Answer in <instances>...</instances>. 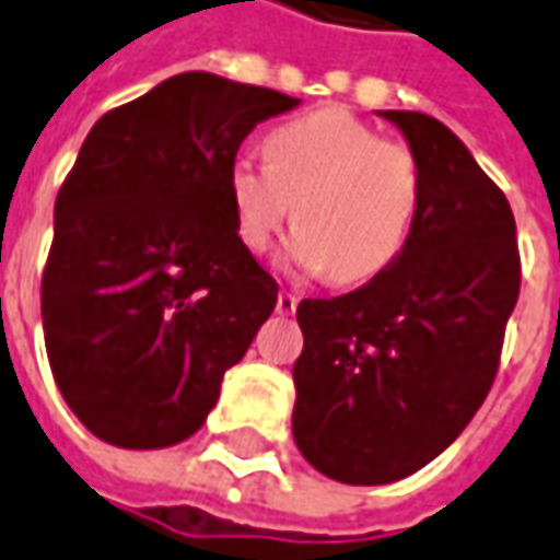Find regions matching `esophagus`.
I'll use <instances>...</instances> for the list:
<instances>
[{"instance_id": "34e87169", "label": "esophagus", "mask_w": 560, "mask_h": 560, "mask_svg": "<svg viewBox=\"0 0 560 560\" xmlns=\"http://www.w3.org/2000/svg\"><path fill=\"white\" fill-rule=\"evenodd\" d=\"M295 307H299V295H292V292H280V295H277V314L289 317Z\"/></svg>"}]
</instances>
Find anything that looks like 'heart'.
<instances>
[{
  "label": "heart",
  "instance_id": "heart-1",
  "mask_svg": "<svg viewBox=\"0 0 560 560\" xmlns=\"http://www.w3.org/2000/svg\"><path fill=\"white\" fill-rule=\"evenodd\" d=\"M261 150L265 166L234 160L228 168L236 236L249 253L271 246L289 212V265L326 271L339 287L373 280L407 249L425 172L404 141H385L345 110H314L273 126Z\"/></svg>",
  "mask_w": 560,
  "mask_h": 560
}]
</instances>
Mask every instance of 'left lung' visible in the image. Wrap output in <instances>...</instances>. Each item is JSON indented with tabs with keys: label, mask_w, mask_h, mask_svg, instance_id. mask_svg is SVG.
<instances>
[{
	"label": "left lung",
	"mask_w": 560,
	"mask_h": 560,
	"mask_svg": "<svg viewBox=\"0 0 560 560\" xmlns=\"http://www.w3.org/2000/svg\"><path fill=\"white\" fill-rule=\"evenodd\" d=\"M425 172L410 243L348 295L305 299L292 438L341 483H392L453 444L499 370L521 289L515 215L441 119L378 110Z\"/></svg>",
	"instance_id": "left-lung-1"
}]
</instances>
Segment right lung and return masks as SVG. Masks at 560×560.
I'll list each match as a JSON object with an SVG mask.
<instances>
[{
	"mask_svg": "<svg viewBox=\"0 0 560 560\" xmlns=\"http://www.w3.org/2000/svg\"><path fill=\"white\" fill-rule=\"evenodd\" d=\"M299 97L178 73L97 119L55 200L45 351L95 438L160 450L200 431L224 373L277 305L240 243L228 168Z\"/></svg>",
	"mask_w": 560,
	"mask_h": 560,
	"instance_id": "1",
	"label": "right lung"
}]
</instances>
